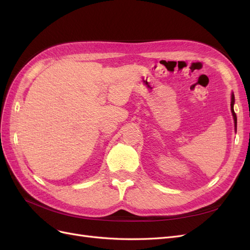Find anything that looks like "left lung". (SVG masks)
I'll use <instances>...</instances> for the list:
<instances>
[{
	"label": "left lung",
	"instance_id": "1",
	"mask_svg": "<svg viewBox=\"0 0 250 250\" xmlns=\"http://www.w3.org/2000/svg\"><path fill=\"white\" fill-rule=\"evenodd\" d=\"M233 103H234V96L231 95V103H230V106H231V112H232L233 121H234V127H236V131H237V115H236V112H234V110H233Z\"/></svg>",
	"mask_w": 250,
	"mask_h": 250
}]
</instances>
